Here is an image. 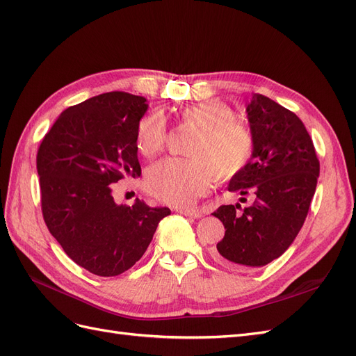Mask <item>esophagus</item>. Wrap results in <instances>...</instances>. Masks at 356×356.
<instances>
[{
  "label": "esophagus",
  "instance_id": "1",
  "mask_svg": "<svg viewBox=\"0 0 356 356\" xmlns=\"http://www.w3.org/2000/svg\"><path fill=\"white\" fill-rule=\"evenodd\" d=\"M177 212H179L182 215H187V217H191V218H200L202 217V212L199 209H195V208H179V209H177Z\"/></svg>",
  "mask_w": 356,
  "mask_h": 356
}]
</instances>
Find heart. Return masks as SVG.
Masks as SVG:
<instances>
[{
	"instance_id": "1",
	"label": "heart",
	"mask_w": 356,
	"mask_h": 356,
	"mask_svg": "<svg viewBox=\"0 0 356 356\" xmlns=\"http://www.w3.org/2000/svg\"><path fill=\"white\" fill-rule=\"evenodd\" d=\"M179 126L195 129L187 154L190 159H165L147 172L145 187L160 200L187 207L207 195L215 178L230 181L252 160L255 141L245 124L236 122V113L222 101H203L179 113ZM169 138L161 111L144 115L136 126L135 144L145 157L165 148Z\"/></svg>"
}]
</instances>
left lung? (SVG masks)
Segmentation results:
<instances>
[{"label": "left lung", "instance_id": "1", "mask_svg": "<svg viewBox=\"0 0 356 356\" xmlns=\"http://www.w3.org/2000/svg\"><path fill=\"white\" fill-rule=\"evenodd\" d=\"M246 113L255 149L229 191L252 193L255 199L248 208L222 204L212 213L225 229L213 261L238 270L266 266L288 250L305 224L319 177L314 141L293 111L254 93Z\"/></svg>", "mask_w": 356, "mask_h": 356}]
</instances>
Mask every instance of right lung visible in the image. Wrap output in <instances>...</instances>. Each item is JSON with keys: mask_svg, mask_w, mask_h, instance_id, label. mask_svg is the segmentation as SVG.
I'll return each instance as SVG.
<instances>
[{"mask_svg": "<svg viewBox=\"0 0 356 356\" xmlns=\"http://www.w3.org/2000/svg\"><path fill=\"white\" fill-rule=\"evenodd\" d=\"M145 98L102 93L63 111L37 153L42 218L71 260L98 276H117L141 258L166 207L115 204L111 188L141 175L136 126Z\"/></svg>", "mask_w": 356, "mask_h": 356, "instance_id": "1", "label": "right lung"}]
</instances>
